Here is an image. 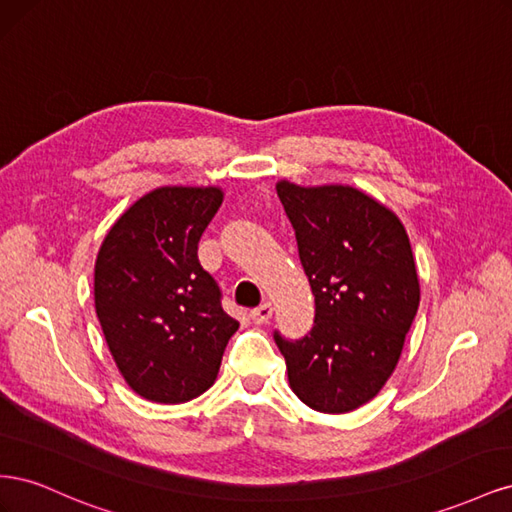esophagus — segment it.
<instances>
[{
  "mask_svg": "<svg viewBox=\"0 0 512 512\" xmlns=\"http://www.w3.org/2000/svg\"><path fill=\"white\" fill-rule=\"evenodd\" d=\"M271 316H273V305H271L269 301H265L262 305L254 307L252 312H250V318H252L256 324H267V322L271 320Z\"/></svg>",
  "mask_w": 512,
  "mask_h": 512,
  "instance_id": "34e87169",
  "label": "esophagus"
}]
</instances>
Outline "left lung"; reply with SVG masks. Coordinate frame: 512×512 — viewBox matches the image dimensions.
I'll list each match as a JSON object with an SVG mask.
<instances>
[{
    "mask_svg": "<svg viewBox=\"0 0 512 512\" xmlns=\"http://www.w3.org/2000/svg\"><path fill=\"white\" fill-rule=\"evenodd\" d=\"M316 301L314 327L288 342L275 331L288 382L324 414L374 399L399 361L421 286L397 215L350 185L277 181Z\"/></svg>",
    "mask_w": 512,
    "mask_h": 512,
    "instance_id": "8db88e82",
    "label": "left lung"
}]
</instances>
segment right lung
<instances>
[{
    "mask_svg": "<svg viewBox=\"0 0 512 512\" xmlns=\"http://www.w3.org/2000/svg\"><path fill=\"white\" fill-rule=\"evenodd\" d=\"M222 200L213 185L153 190L111 226L96 258V314L108 350L130 389L156 404L203 395L239 329L198 262V241Z\"/></svg>",
    "mask_w": 512,
    "mask_h": 512,
    "instance_id": "1",
    "label": "right lung"
}]
</instances>
